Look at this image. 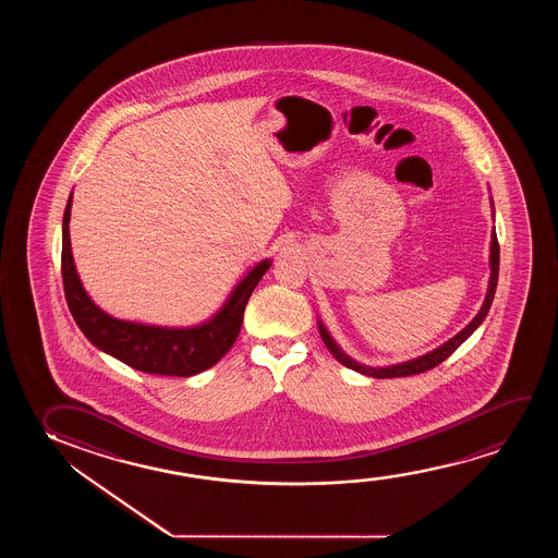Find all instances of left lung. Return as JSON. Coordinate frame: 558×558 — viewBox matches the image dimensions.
Segmentation results:
<instances>
[{
  "instance_id": "obj_1",
  "label": "left lung",
  "mask_w": 558,
  "mask_h": 558,
  "mask_svg": "<svg viewBox=\"0 0 558 558\" xmlns=\"http://www.w3.org/2000/svg\"><path fill=\"white\" fill-rule=\"evenodd\" d=\"M492 211H494V202H492ZM497 276H499V244H497L496 229H494L492 230V242H489L488 291H486V298H484L481 311H478V314L474 316L473 320L466 324L465 328L459 331L458 336L451 337L450 341H446V343L440 344V347L435 349V351L427 352V354L417 356V359L408 360V362H400V364H390V366L383 367L364 366V364H360L356 360L351 359V356H349V354H347V352L336 343V339L329 336L328 328L322 324V320H318V329H320V336L322 339H324V343L328 347L329 352L336 356L337 362H341L343 366L351 367V369L359 372V374L377 377V379L408 377V375L423 374V372L433 369V367L438 366L440 362L448 359L451 352L458 349L459 344L473 336L474 329L478 328L482 322H484V318L488 316L489 306H492V301H494V295H496Z\"/></svg>"
}]
</instances>
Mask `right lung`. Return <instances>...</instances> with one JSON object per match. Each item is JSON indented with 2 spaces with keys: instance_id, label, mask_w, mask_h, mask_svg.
Here are the masks:
<instances>
[{
  "instance_id": "obj_1",
  "label": "right lung",
  "mask_w": 558,
  "mask_h": 558,
  "mask_svg": "<svg viewBox=\"0 0 558 558\" xmlns=\"http://www.w3.org/2000/svg\"><path fill=\"white\" fill-rule=\"evenodd\" d=\"M72 194L62 217V283L70 313L77 328L99 351L138 372L191 377L215 366L236 341L247 301L272 259H263L234 286L221 308L202 324L166 328L141 322L120 320L105 313L85 291L70 245Z\"/></svg>"
}]
</instances>
